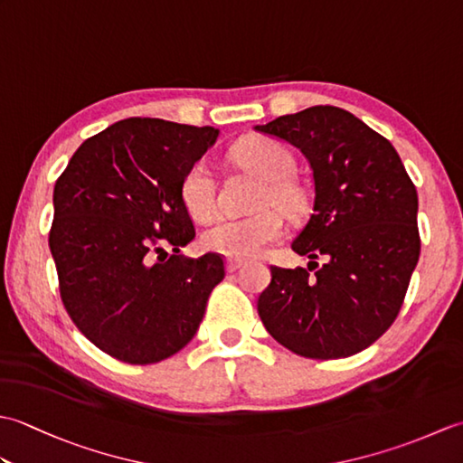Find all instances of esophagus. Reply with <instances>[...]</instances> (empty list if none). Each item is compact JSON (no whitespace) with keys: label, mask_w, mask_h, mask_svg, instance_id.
Instances as JSON below:
<instances>
[{"label":"esophagus","mask_w":463,"mask_h":463,"mask_svg":"<svg viewBox=\"0 0 463 463\" xmlns=\"http://www.w3.org/2000/svg\"><path fill=\"white\" fill-rule=\"evenodd\" d=\"M242 267V260L239 259H226V270L229 272H237Z\"/></svg>","instance_id":"obj_1"}]
</instances>
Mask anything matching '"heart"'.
<instances>
[{"label":"heart","instance_id":"heart-1","mask_svg":"<svg viewBox=\"0 0 463 463\" xmlns=\"http://www.w3.org/2000/svg\"><path fill=\"white\" fill-rule=\"evenodd\" d=\"M234 159L244 169L264 181L259 193V213L242 219H219L203 232V244L213 252L231 259H254L282 237V216L270 209L294 213L302 203V193L290 181L294 173L292 153L272 139H250L234 149ZM181 199L186 213L196 221L211 219L216 206V183L209 165L194 163L181 183Z\"/></svg>","mask_w":463,"mask_h":463}]
</instances>
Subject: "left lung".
<instances>
[{
    "mask_svg": "<svg viewBox=\"0 0 463 463\" xmlns=\"http://www.w3.org/2000/svg\"><path fill=\"white\" fill-rule=\"evenodd\" d=\"M254 131L300 149L314 179L312 214L292 241L308 270L270 267L259 297L264 328L304 358L358 354L396 320L418 264L416 186L392 143L340 107H308Z\"/></svg>",
    "mask_w": 463,
    "mask_h": 463,
    "instance_id": "left-lung-1",
    "label": "left lung"
}]
</instances>
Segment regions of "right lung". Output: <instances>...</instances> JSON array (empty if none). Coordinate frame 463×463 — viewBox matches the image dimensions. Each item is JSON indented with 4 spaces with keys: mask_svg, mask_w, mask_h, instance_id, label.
Instances as JSON below:
<instances>
[{
    "mask_svg": "<svg viewBox=\"0 0 463 463\" xmlns=\"http://www.w3.org/2000/svg\"><path fill=\"white\" fill-rule=\"evenodd\" d=\"M216 137L214 127L131 117L90 137L55 183L49 249L61 300L117 360L143 366L184 348L224 279L219 254H179L194 239L183 176ZM165 243L175 254L153 261Z\"/></svg>",
    "mask_w": 463,
    "mask_h": 463,
    "instance_id": "right-lung-1",
    "label": "right lung"
}]
</instances>
